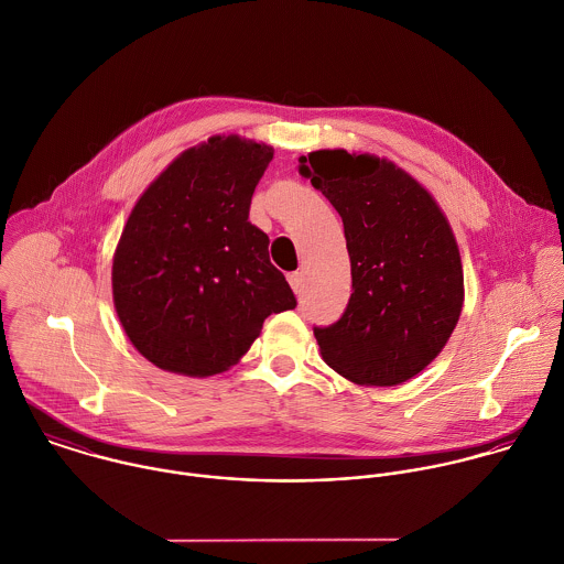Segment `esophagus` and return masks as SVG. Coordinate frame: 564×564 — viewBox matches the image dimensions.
<instances>
[{
  "mask_svg": "<svg viewBox=\"0 0 564 564\" xmlns=\"http://www.w3.org/2000/svg\"><path fill=\"white\" fill-rule=\"evenodd\" d=\"M288 281H290L294 294H301V292H303V285H305L303 272H290V274H288Z\"/></svg>",
  "mask_w": 564,
  "mask_h": 564,
  "instance_id": "34e87169",
  "label": "esophagus"
}]
</instances>
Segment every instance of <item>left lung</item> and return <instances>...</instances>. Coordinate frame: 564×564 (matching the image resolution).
<instances>
[{"instance_id": "1", "label": "left lung", "mask_w": 564, "mask_h": 564, "mask_svg": "<svg viewBox=\"0 0 564 564\" xmlns=\"http://www.w3.org/2000/svg\"><path fill=\"white\" fill-rule=\"evenodd\" d=\"M299 172L336 207L352 294L336 325L316 327L321 355L357 386H399L449 341L464 305L459 248L436 198L394 161L316 150Z\"/></svg>"}]
</instances>
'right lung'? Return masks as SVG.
Instances as JSON below:
<instances>
[{
  "instance_id": "1",
  "label": "right lung",
  "mask_w": 564,
  "mask_h": 564,
  "mask_svg": "<svg viewBox=\"0 0 564 564\" xmlns=\"http://www.w3.org/2000/svg\"><path fill=\"white\" fill-rule=\"evenodd\" d=\"M274 148L214 134L181 152L134 203L113 254V305L156 368L212 377L237 364L263 321L296 307L248 223Z\"/></svg>"
}]
</instances>
